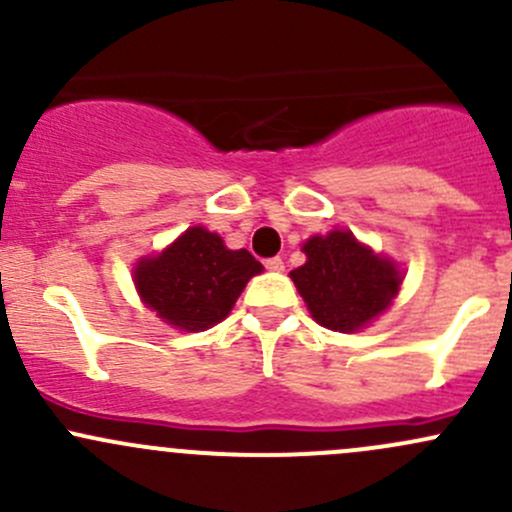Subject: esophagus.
<instances>
[{
	"label": "esophagus",
	"mask_w": 512,
	"mask_h": 512,
	"mask_svg": "<svg viewBox=\"0 0 512 512\" xmlns=\"http://www.w3.org/2000/svg\"><path fill=\"white\" fill-rule=\"evenodd\" d=\"M265 267L270 272H282V270H285V262H282V257H267Z\"/></svg>",
	"instance_id": "34e87169"
}]
</instances>
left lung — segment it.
Here are the masks:
<instances>
[{
    "label": "left lung",
    "instance_id": "8db88e82",
    "mask_svg": "<svg viewBox=\"0 0 512 512\" xmlns=\"http://www.w3.org/2000/svg\"><path fill=\"white\" fill-rule=\"evenodd\" d=\"M302 250L307 262L289 277L322 327L356 332L379 317L399 292V270L359 245L352 232L312 237Z\"/></svg>",
    "mask_w": 512,
    "mask_h": 512
}]
</instances>
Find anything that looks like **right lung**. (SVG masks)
Wrapping results in <instances>:
<instances>
[{"instance_id":"1","label":"right lung","mask_w":512,"mask_h":512,"mask_svg":"<svg viewBox=\"0 0 512 512\" xmlns=\"http://www.w3.org/2000/svg\"><path fill=\"white\" fill-rule=\"evenodd\" d=\"M262 265L247 250H227L205 227L185 230L163 255L141 260L136 287L143 302L173 327L203 332L230 314Z\"/></svg>"}]
</instances>
